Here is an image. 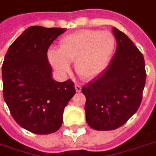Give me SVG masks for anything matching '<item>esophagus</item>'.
<instances>
[{
  "label": "esophagus",
  "mask_w": 156,
  "mask_h": 156,
  "mask_svg": "<svg viewBox=\"0 0 156 156\" xmlns=\"http://www.w3.org/2000/svg\"><path fill=\"white\" fill-rule=\"evenodd\" d=\"M75 89L77 92H80L82 90V86L79 85V84H75Z\"/></svg>",
  "instance_id": "34e87169"
}]
</instances>
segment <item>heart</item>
Returning a JSON list of instances; mask_svg holds the SVG:
<instances>
[{
  "mask_svg": "<svg viewBox=\"0 0 156 156\" xmlns=\"http://www.w3.org/2000/svg\"><path fill=\"white\" fill-rule=\"evenodd\" d=\"M116 47V38L109 31L83 29L67 34L60 40V49L51 48L48 60L61 73L75 71L82 78L92 80L105 69Z\"/></svg>",
  "mask_w": 156,
  "mask_h": 156,
  "instance_id": "b5f03b06",
  "label": "heart"
}]
</instances>
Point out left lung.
Listing matches in <instances>:
<instances>
[{
  "label": "left lung",
  "mask_w": 156,
  "mask_h": 156,
  "mask_svg": "<svg viewBox=\"0 0 156 156\" xmlns=\"http://www.w3.org/2000/svg\"><path fill=\"white\" fill-rule=\"evenodd\" d=\"M116 51L100 76L82 88L86 122L94 130L109 131L126 123L141 104L146 72L142 53L116 28Z\"/></svg>",
  "instance_id": "8db88e82"
}]
</instances>
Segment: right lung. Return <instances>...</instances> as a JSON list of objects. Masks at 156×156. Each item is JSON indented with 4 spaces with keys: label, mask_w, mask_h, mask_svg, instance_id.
<instances>
[{
    "label": "right lung",
    "mask_w": 156,
    "mask_h": 156,
    "mask_svg": "<svg viewBox=\"0 0 156 156\" xmlns=\"http://www.w3.org/2000/svg\"><path fill=\"white\" fill-rule=\"evenodd\" d=\"M66 29L31 26L17 37L2 65L3 97L19 126L36 134L55 133L64 108L76 93L71 80L52 78L47 51Z\"/></svg>",
    "instance_id": "obj_1"
}]
</instances>
